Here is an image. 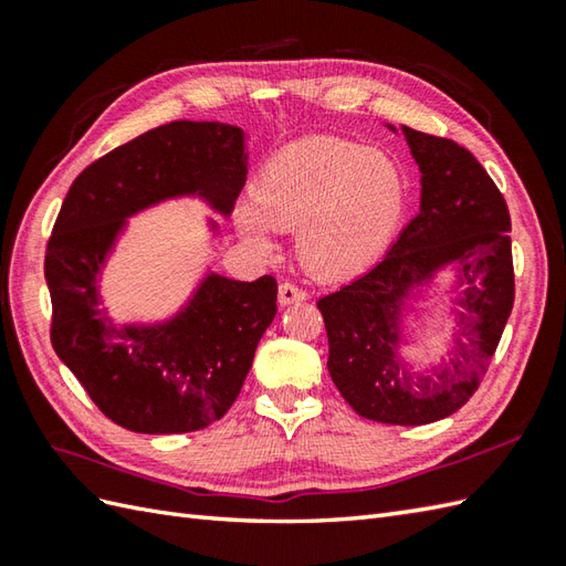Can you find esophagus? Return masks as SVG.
Returning <instances> with one entry per match:
<instances>
[{"mask_svg":"<svg viewBox=\"0 0 566 566\" xmlns=\"http://www.w3.org/2000/svg\"><path fill=\"white\" fill-rule=\"evenodd\" d=\"M306 298H308V294L304 290H298V286H294V284H282L280 286V304L282 306L306 302Z\"/></svg>","mask_w":566,"mask_h":566,"instance_id":"obj_1","label":"esophagus"}]
</instances>
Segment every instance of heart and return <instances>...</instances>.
<instances>
[{"instance_id": "b5f03b06", "label": "heart", "mask_w": 566, "mask_h": 566, "mask_svg": "<svg viewBox=\"0 0 566 566\" xmlns=\"http://www.w3.org/2000/svg\"><path fill=\"white\" fill-rule=\"evenodd\" d=\"M408 185L394 155L314 136L274 153L235 209L240 238L272 252L274 231H296L304 268L321 280L363 272L391 243L406 213Z\"/></svg>"}]
</instances>
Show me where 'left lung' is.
Returning <instances> with one entry per match:
<instances>
[{
  "label": "left lung",
  "instance_id": "obj_1",
  "mask_svg": "<svg viewBox=\"0 0 566 566\" xmlns=\"http://www.w3.org/2000/svg\"><path fill=\"white\" fill-rule=\"evenodd\" d=\"M403 134L420 170V209L387 258L323 296L328 371L355 411L389 426H426L462 408L482 381L513 308L511 216L501 191L467 148L454 140ZM451 274V284L439 282ZM446 318L449 357L416 370L400 350L410 321ZM451 326L448 327L447 323ZM420 328V326H418Z\"/></svg>",
  "mask_w": 566,
  "mask_h": 566
}]
</instances>
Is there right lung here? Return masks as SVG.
<instances>
[{
	"mask_svg": "<svg viewBox=\"0 0 566 566\" xmlns=\"http://www.w3.org/2000/svg\"><path fill=\"white\" fill-rule=\"evenodd\" d=\"M248 134L221 122H172L92 163L60 207L45 250L51 340L63 365L114 423L148 436L211 426L238 399L262 333L276 314V282H238L203 268L172 314L116 321L102 280L130 219L195 199L228 219L248 175ZM213 240L221 226L203 216Z\"/></svg>",
	"mask_w": 566,
	"mask_h": 566,
	"instance_id": "obj_1",
	"label": "right lung"
}]
</instances>
